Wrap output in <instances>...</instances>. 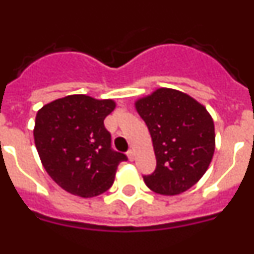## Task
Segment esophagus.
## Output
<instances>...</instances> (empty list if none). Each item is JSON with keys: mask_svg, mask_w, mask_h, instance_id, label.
I'll return each instance as SVG.
<instances>
[{"mask_svg": "<svg viewBox=\"0 0 254 254\" xmlns=\"http://www.w3.org/2000/svg\"><path fill=\"white\" fill-rule=\"evenodd\" d=\"M127 155H128V158H129V160H131V161H133L134 158H136V155H134V150L133 149L128 150Z\"/></svg>", "mask_w": 254, "mask_h": 254, "instance_id": "34e87169", "label": "esophagus"}]
</instances>
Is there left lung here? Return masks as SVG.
I'll return each mask as SVG.
<instances>
[{"label": "left lung", "instance_id": "obj_1", "mask_svg": "<svg viewBox=\"0 0 254 254\" xmlns=\"http://www.w3.org/2000/svg\"><path fill=\"white\" fill-rule=\"evenodd\" d=\"M154 145L156 168L143 176L160 194H178L201 179L215 151L214 121L202 104L187 94L161 87L136 102Z\"/></svg>", "mask_w": 254, "mask_h": 254}]
</instances>
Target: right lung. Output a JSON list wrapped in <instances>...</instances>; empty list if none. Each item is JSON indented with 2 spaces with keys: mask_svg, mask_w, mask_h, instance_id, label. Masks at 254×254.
Segmentation results:
<instances>
[{
  "mask_svg": "<svg viewBox=\"0 0 254 254\" xmlns=\"http://www.w3.org/2000/svg\"><path fill=\"white\" fill-rule=\"evenodd\" d=\"M116 103L68 95L37 113L34 141L51 178L69 193L94 197L112 187L117 168L127 156L112 149L104 120Z\"/></svg>",
  "mask_w": 254,
  "mask_h": 254,
  "instance_id": "add662e5",
  "label": "right lung"
}]
</instances>
